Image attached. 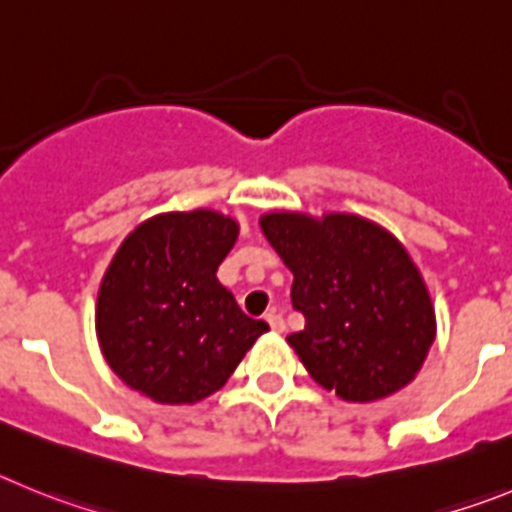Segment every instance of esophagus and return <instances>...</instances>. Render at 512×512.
<instances>
[{
    "mask_svg": "<svg viewBox=\"0 0 512 512\" xmlns=\"http://www.w3.org/2000/svg\"><path fill=\"white\" fill-rule=\"evenodd\" d=\"M265 321H267V326H270V329L275 331V334H283V331H285V321H283V316H280L278 311L267 313Z\"/></svg>",
    "mask_w": 512,
    "mask_h": 512,
    "instance_id": "1",
    "label": "esophagus"
}]
</instances>
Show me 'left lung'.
I'll use <instances>...</instances> for the list:
<instances>
[{
    "mask_svg": "<svg viewBox=\"0 0 512 512\" xmlns=\"http://www.w3.org/2000/svg\"><path fill=\"white\" fill-rule=\"evenodd\" d=\"M262 234L293 273L306 326L288 336L308 375L347 403L405 388L436 339L421 270L395 234L359 214L267 211Z\"/></svg>",
    "mask_w": 512,
    "mask_h": 512,
    "instance_id": "8db88e82",
    "label": "left lung"
}]
</instances>
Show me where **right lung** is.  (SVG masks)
<instances>
[{
    "mask_svg": "<svg viewBox=\"0 0 512 512\" xmlns=\"http://www.w3.org/2000/svg\"><path fill=\"white\" fill-rule=\"evenodd\" d=\"M237 219L168 211L137 224L114 252L96 296V339L114 375L163 405H193L232 377L267 331L216 280Z\"/></svg>",
    "mask_w": 512,
    "mask_h": 512,
    "instance_id": "add662e5",
    "label": "right lung"
}]
</instances>
